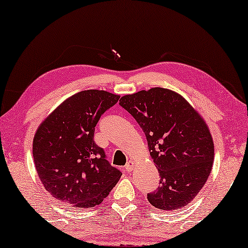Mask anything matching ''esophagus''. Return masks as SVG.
Instances as JSON below:
<instances>
[{
    "instance_id": "obj_1",
    "label": "esophagus",
    "mask_w": 248,
    "mask_h": 248,
    "mask_svg": "<svg viewBox=\"0 0 248 248\" xmlns=\"http://www.w3.org/2000/svg\"><path fill=\"white\" fill-rule=\"evenodd\" d=\"M133 167H134V161L128 160L126 166H125V169H126V170L130 172V171H132V169H133Z\"/></svg>"
}]
</instances>
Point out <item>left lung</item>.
I'll return each mask as SVG.
<instances>
[{
	"instance_id": "1",
	"label": "left lung",
	"mask_w": 248,
	"mask_h": 248,
	"mask_svg": "<svg viewBox=\"0 0 248 248\" xmlns=\"http://www.w3.org/2000/svg\"><path fill=\"white\" fill-rule=\"evenodd\" d=\"M120 105L144 132L160 176L148 201L166 211L184 208L211 172L215 147L208 125L185 98L165 88L125 94Z\"/></svg>"
}]
</instances>
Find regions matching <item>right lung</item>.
<instances>
[{"mask_svg":"<svg viewBox=\"0 0 248 248\" xmlns=\"http://www.w3.org/2000/svg\"><path fill=\"white\" fill-rule=\"evenodd\" d=\"M120 99L105 90L80 91L64 100L37 128L32 155L40 182L53 198L91 208L109 194L122 172L93 141L101 115Z\"/></svg>","mask_w":248,"mask_h":248,"instance_id":"add662e5","label":"right lung"}]
</instances>
